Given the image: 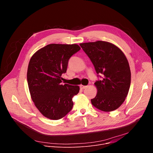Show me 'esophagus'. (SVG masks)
Returning a JSON list of instances; mask_svg holds the SVG:
<instances>
[{
  "instance_id": "1",
  "label": "esophagus",
  "mask_w": 153,
  "mask_h": 153,
  "mask_svg": "<svg viewBox=\"0 0 153 153\" xmlns=\"http://www.w3.org/2000/svg\"><path fill=\"white\" fill-rule=\"evenodd\" d=\"M80 88L81 89H85V88H87V86H85V85H80Z\"/></svg>"
}]
</instances>
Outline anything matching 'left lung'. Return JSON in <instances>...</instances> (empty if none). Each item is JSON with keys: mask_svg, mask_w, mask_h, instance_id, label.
Listing matches in <instances>:
<instances>
[{"mask_svg": "<svg viewBox=\"0 0 153 153\" xmlns=\"http://www.w3.org/2000/svg\"><path fill=\"white\" fill-rule=\"evenodd\" d=\"M102 79L94 83L97 93L91 100L99 110L114 111L124 102L131 84L128 61L122 51L111 43L98 40L80 43Z\"/></svg>", "mask_w": 153, "mask_h": 153, "instance_id": "8db88e82", "label": "left lung"}]
</instances>
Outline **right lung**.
Masks as SVG:
<instances>
[{
    "label": "right lung",
    "instance_id": "add662e5",
    "mask_svg": "<svg viewBox=\"0 0 153 153\" xmlns=\"http://www.w3.org/2000/svg\"><path fill=\"white\" fill-rule=\"evenodd\" d=\"M80 50L77 44L47 45L30 59L27 81L31 97L40 113L51 120L66 116L73 106L78 85H62L61 76L67 71L70 58Z\"/></svg>",
    "mask_w": 153,
    "mask_h": 153
}]
</instances>
